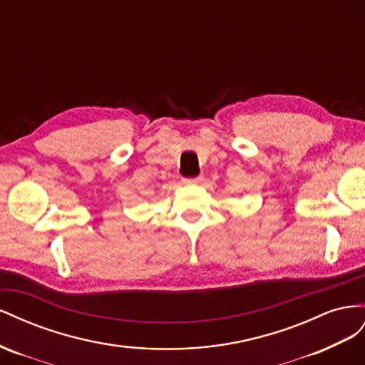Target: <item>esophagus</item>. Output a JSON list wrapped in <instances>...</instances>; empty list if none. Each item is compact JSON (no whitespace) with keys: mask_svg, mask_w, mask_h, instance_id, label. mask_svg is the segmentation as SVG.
I'll return each mask as SVG.
<instances>
[{"mask_svg":"<svg viewBox=\"0 0 365 365\" xmlns=\"http://www.w3.org/2000/svg\"><path fill=\"white\" fill-rule=\"evenodd\" d=\"M203 182V177L202 175H197V177H186L183 179V183L186 185H199Z\"/></svg>","mask_w":365,"mask_h":365,"instance_id":"esophagus-1","label":"esophagus"}]
</instances>
